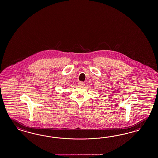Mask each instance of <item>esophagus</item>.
I'll return each mask as SVG.
<instances>
[{
    "label": "esophagus",
    "instance_id": "esophagus-1",
    "mask_svg": "<svg viewBox=\"0 0 158 158\" xmlns=\"http://www.w3.org/2000/svg\"><path fill=\"white\" fill-rule=\"evenodd\" d=\"M78 84L79 86H84V85H85V84H84V82H82V81L78 82Z\"/></svg>",
    "mask_w": 158,
    "mask_h": 158
}]
</instances>
